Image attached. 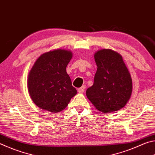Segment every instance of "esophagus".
Returning <instances> with one entry per match:
<instances>
[{"label":"esophagus","instance_id":"esophagus-1","mask_svg":"<svg viewBox=\"0 0 155 155\" xmlns=\"http://www.w3.org/2000/svg\"><path fill=\"white\" fill-rule=\"evenodd\" d=\"M85 85H83V86H82V87H81L80 88H78V91L79 93H83L84 92V91H85Z\"/></svg>","mask_w":155,"mask_h":155}]
</instances>
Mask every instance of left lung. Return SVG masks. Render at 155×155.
<instances>
[{
	"label": "left lung",
	"mask_w": 155,
	"mask_h": 155,
	"mask_svg": "<svg viewBox=\"0 0 155 155\" xmlns=\"http://www.w3.org/2000/svg\"><path fill=\"white\" fill-rule=\"evenodd\" d=\"M97 70L94 84L86 95L96 108L103 113L118 111L132 93V79L120 54L103 49L94 54Z\"/></svg>",
	"instance_id": "1"
}]
</instances>
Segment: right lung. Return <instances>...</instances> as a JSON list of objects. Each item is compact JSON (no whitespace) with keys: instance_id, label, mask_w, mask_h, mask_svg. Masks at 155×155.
Here are the masks:
<instances>
[{"instance_id":"1","label":"right lung","mask_w":155,"mask_h":155,"mask_svg":"<svg viewBox=\"0 0 155 155\" xmlns=\"http://www.w3.org/2000/svg\"><path fill=\"white\" fill-rule=\"evenodd\" d=\"M72 56L70 51L57 49L45 52L37 59L28 74V88L31 99L38 107L59 112L77 94L66 72Z\"/></svg>"}]
</instances>
